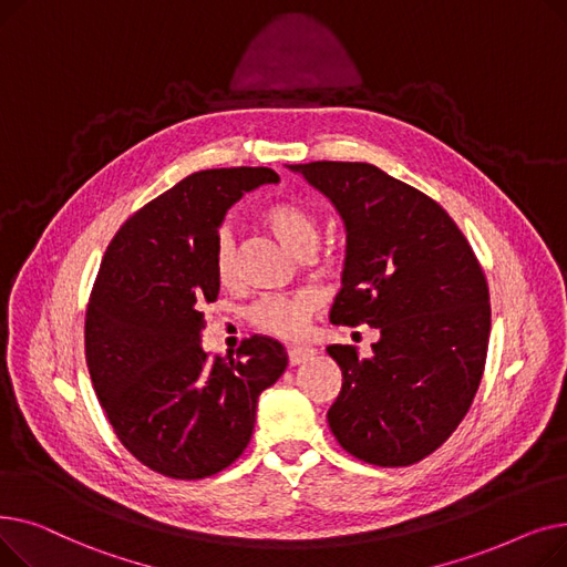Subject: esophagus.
Returning a JSON list of instances; mask_svg holds the SVG:
<instances>
[{
  "instance_id": "esophagus-1",
  "label": "esophagus",
  "mask_w": 567,
  "mask_h": 567,
  "mask_svg": "<svg viewBox=\"0 0 567 567\" xmlns=\"http://www.w3.org/2000/svg\"><path fill=\"white\" fill-rule=\"evenodd\" d=\"M287 353H289V363L291 365H301L303 361L312 359V355L317 353L312 347H306V344H289L287 347Z\"/></svg>"
}]
</instances>
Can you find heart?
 I'll return each mask as SVG.
<instances>
[{
    "label": "heart",
    "mask_w": 567,
    "mask_h": 567,
    "mask_svg": "<svg viewBox=\"0 0 567 567\" xmlns=\"http://www.w3.org/2000/svg\"><path fill=\"white\" fill-rule=\"evenodd\" d=\"M261 223L271 229L278 241L291 252L303 255L306 250L317 248L319 244V225L310 212L299 204L276 202L261 212ZM216 276L223 285L236 280V248L231 231L223 229L216 238L214 250ZM319 308V296L315 291H296L289 296H266L252 310L250 319L259 331L280 336V338H299L306 333L310 317Z\"/></svg>",
    "instance_id": "1"
}]
</instances>
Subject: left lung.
Masks as SVG:
<instances>
[{"mask_svg": "<svg viewBox=\"0 0 567 567\" xmlns=\"http://www.w3.org/2000/svg\"><path fill=\"white\" fill-rule=\"evenodd\" d=\"M329 197L347 231L331 321L379 331L370 359L326 347L342 370L329 425L377 466L421 462L449 439L478 391L492 308L483 268L443 208L368 163L287 165Z\"/></svg>", "mask_w": 567, "mask_h": 567, "instance_id": "8db88e82", "label": "left lung"}]
</instances>
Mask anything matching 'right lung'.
Returning a JSON list of instances; mask_svg holds the SVG:
<instances>
[{
    "mask_svg": "<svg viewBox=\"0 0 567 567\" xmlns=\"http://www.w3.org/2000/svg\"><path fill=\"white\" fill-rule=\"evenodd\" d=\"M268 167L202 169L116 231L86 306L94 391L124 449L156 473L199 481L246 451L261 391L287 368L264 336L229 359L202 349L204 303L218 299V227L246 193L278 184Z\"/></svg>",
    "mask_w": 567,
    "mask_h": 567,
    "instance_id": "obj_1",
    "label": "right lung"
}]
</instances>
